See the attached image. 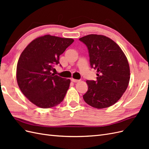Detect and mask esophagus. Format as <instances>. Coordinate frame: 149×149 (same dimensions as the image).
Instances as JSON below:
<instances>
[{
	"label": "esophagus",
	"mask_w": 149,
	"mask_h": 149,
	"mask_svg": "<svg viewBox=\"0 0 149 149\" xmlns=\"http://www.w3.org/2000/svg\"><path fill=\"white\" fill-rule=\"evenodd\" d=\"M71 80L72 82H74V83H78V82L80 81L79 79H74V78H71Z\"/></svg>",
	"instance_id": "34e87169"
}]
</instances>
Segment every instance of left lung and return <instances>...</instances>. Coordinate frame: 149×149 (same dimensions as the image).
Segmentation results:
<instances>
[{
	"instance_id": "1",
	"label": "left lung",
	"mask_w": 149,
	"mask_h": 149,
	"mask_svg": "<svg viewBox=\"0 0 149 149\" xmlns=\"http://www.w3.org/2000/svg\"><path fill=\"white\" fill-rule=\"evenodd\" d=\"M87 46L90 65L97 70L96 81L87 80L88 91L83 95L88 104L97 109L111 106L127 89L130 68L120 47L104 35L91 34L80 38Z\"/></svg>"
}]
</instances>
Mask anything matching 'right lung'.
<instances>
[{
    "mask_svg": "<svg viewBox=\"0 0 149 149\" xmlns=\"http://www.w3.org/2000/svg\"><path fill=\"white\" fill-rule=\"evenodd\" d=\"M74 40L45 35L31 41L22 52L17 65L16 78L22 93L37 106L51 108L60 104L70 79L52 74L60 63V55Z\"/></svg>",
    "mask_w": 149,
    "mask_h": 149,
    "instance_id": "add662e5",
    "label": "right lung"
}]
</instances>
